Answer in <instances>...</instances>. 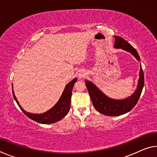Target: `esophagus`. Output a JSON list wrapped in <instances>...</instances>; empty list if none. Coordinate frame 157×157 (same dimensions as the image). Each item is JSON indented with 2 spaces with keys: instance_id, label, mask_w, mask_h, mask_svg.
<instances>
[{
  "instance_id": "1",
  "label": "esophagus",
  "mask_w": 157,
  "mask_h": 157,
  "mask_svg": "<svg viewBox=\"0 0 157 157\" xmlns=\"http://www.w3.org/2000/svg\"><path fill=\"white\" fill-rule=\"evenodd\" d=\"M86 75V71H79L78 72V77L79 78H83Z\"/></svg>"
}]
</instances>
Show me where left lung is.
<instances>
[{"mask_svg":"<svg viewBox=\"0 0 157 157\" xmlns=\"http://www.w3.org/2000/svg\"><path fill=\"white\" fill-rule=\"evenodd\" d=\"M114 37H115L114 47L116 48L125 50L131 52L138 61L140 60L136 49L132 45H130L128 42L121 36H115ZM86 86L88 89L93 105L95 109L106 116H118L129 112L136 105L141 94L143 86H144V74H143V68L140 65L139 79L136 91L131 97L125 100H116L109 98L90 82H86Z\"/></svg>","mask_w":157,"mask_h":157,"instance_id":"8db88e82","label":"left lung"}]
</instances>
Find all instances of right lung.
Returning a JSON list of instances; mask_svg holds the SVG:
<instances>
[{"label": "right lung", "mask_w": 157, "mask_h": 157, "mask_svg": "<svg viewBox=\"0 0 157 157\" xmlns=\"http://www.w3.org/2000/svg\"><path fill=\"white\" fill-rule=\"evenodd\" d=\"M77 81V79L75 78L73 79L70 83L66 85L64 91L61 96L60 99L57 102L54 107L50 109L47 112H45L41 114H34L26 112L23 109V108L21 107L19 103L16 98L14 91H12L13 96H14V100L17 102L18 107H20L21 111L24 113L28 118H30L32 120L37 122L39 123L42 124H50L53 123L55 122H57L62 119L66 114L68 113L71 107V94H72V90L74 84Z\"/></svg>", "instance_id": "add662e5"}]
</instances>
